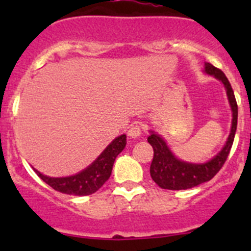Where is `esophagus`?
I'll use <instances>...</instances> for the list:
<instances>
[{
  "label": "esophagus",
  "mask_w": 251,
  "mask_h": 251,
  "mask_svg": "<svg viewBox=\"0 0 251 251\" xmlns=\"http://www.w3.org/2000/svg\"><path fill=\"white\" fill-rule=\"evenodd\" d=\"M142 135V128L138 124H135V125L131 126L127 131V136L131 138V140H137L140 138Z\"/></svg>",
  "instance_id": "obj_1"
}]
</instances>
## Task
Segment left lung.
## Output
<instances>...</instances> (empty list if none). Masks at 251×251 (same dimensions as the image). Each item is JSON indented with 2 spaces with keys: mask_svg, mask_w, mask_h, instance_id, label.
<instances>
[{
  "mask_svg": "<svg viewBox=\"0 0 251 251\" xmlns=\"http://www.w3.org/2000/svg\"><path fill=\"white\" fill-rule=\"evenodd\" d=\"M204 72L221 81L226 88L227 98H228L232 110L231 132H229L224 148L214 158L210 159L206 163L194 164L187 163V161H183L175 156L165 140L154 131H149L151 135L148 137V142L153 147L154 151L153 161H151V176L160 188L181 191V189L193 188V187L199 186L204 182L210 181L224 166L232 148V144H233L235 130H237L238 105L235 102L234 92L232 90L231 83L221 70L215 68L210 63H205Z\"/></svg>",
  "mask_w": 251,
  "mask_h": 251,
  "instance_id": "left-lung-1",
  "label": "left lung"
}]
</instances>
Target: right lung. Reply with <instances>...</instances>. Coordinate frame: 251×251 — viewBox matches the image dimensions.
I'll return each instance as SVG.
<instances>
[{
    "label": "right lung",
    "mask_w": 251,
    "mask_h": 251,
    "mask_svg": "<svg viewBox=\"0 0 251 251\" xmlns=\"http://www.w3.org/2000/svg\"><path fill=\"white\" fill-rule=\"evenodd\" d=\"M126 146V135H121L100 153V155L85 170L68 177H50L35 170L37 176L60 193L70 196H90L97 192L108 178L113 170L116 156L124 151Z\"/></svg>",
    "instance_id": "1"
}]
</instances>
